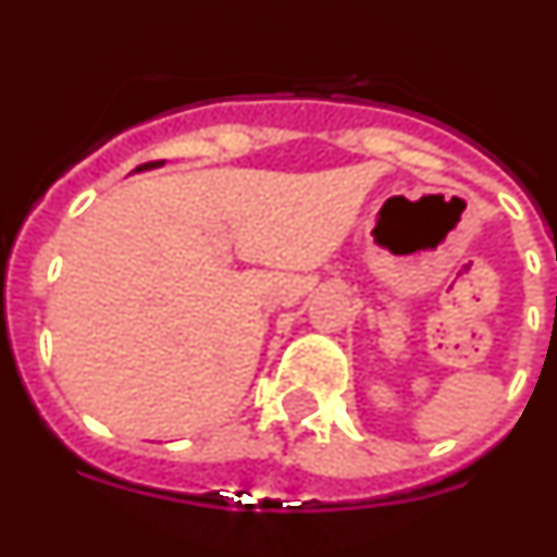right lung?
<instances>
[{
	"label": "right lung",
	"instance_id": "add662e5",
	"mask_svg": "<svg viewBox=\"0 0 557 557\" xmlns=\"http://www.w3.org/2000/svg\"><path fill=\"white\" fill-rule=\"evenodd\" d=\"M161 164H164V161H150V164H145V170L147 166H161ZM136 170H141V166H136Z\"/></svg>",
	"mask_w": 557,
	"mask_h": 557
}]
</instances>
